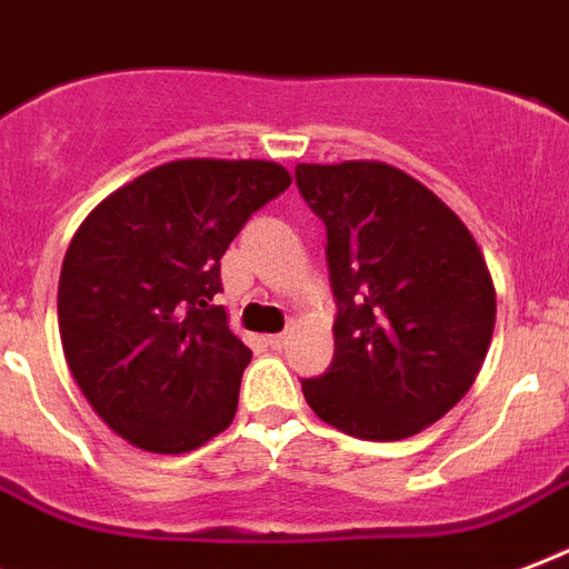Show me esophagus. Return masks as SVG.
<instances>
[{"label": "esophagus", "instance_id": "34e87169", "mask_svg": "<svg viewBox=\"0 0 569 569\" xmlns=\"http://www.w3.org/2000/svg\"><path fill=\"white\" fill-rule=\"evenodd\" d=\"M288 341H290V335H288V332L270 335V338H267V345H270L272 350H284V347H288Z\"/></svg>", "mask_w": 569, "mask_h": 569}]
</instances>
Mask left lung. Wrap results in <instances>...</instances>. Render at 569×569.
<instances>
[{
	"label": "left lung",
	"instance_id": "left-lung-1",
	"mask_svg": "<svg viewBox=\"0 0 569 569\" xmlns=\"http://www.w3.org/2000/svg\"><path fill=\"white\" fill-rule=\"evenodd\" d=\"M326 224L335 356L302 380L308 407L359 439H403L472 389L496 326V288L453 210L386 162L297 166Z\"/></svg>",
	"mask_w": 569,
	"mask_h": 569
}]
</instances>
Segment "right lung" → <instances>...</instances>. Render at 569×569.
Wrapping results in <instances>:
<instances>
[{"instance_id":"obj_1","label":"right lung","mask_w":569,"mask_h":569,"mask_svg":"<svg viewBox=\"0 0 569 569\" xmlns=\"http://www.w3.org/2000/svg\"><path fill=\"white\" fill-rule=\"evenodd\" d=\"M290 187L263 160H178L88 216L59 279L73 380L136 448L183 453L231 425L252 350L228 329L222 254Z\"/></svg>"}]
</instances>
